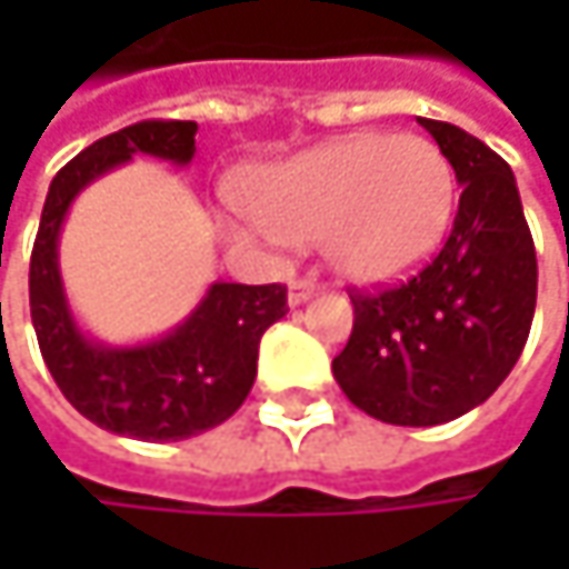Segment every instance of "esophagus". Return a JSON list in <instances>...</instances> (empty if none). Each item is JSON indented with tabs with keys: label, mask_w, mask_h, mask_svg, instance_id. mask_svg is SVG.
Masks as SVG:
<instances>
[{
	"label": "esophagus",
	"mask_w": 569,
	"mask_h": 569,
	"mask_svg": "<svg viewBox=\"0 0 569 569\" xmlns=\"http://www.w3.org/2000/svg\"><path fill=\"white\" fill-rule=\"evenodd\" d=\"M319 292V283L316 280H292L289 283V306H302L306 299H312Z\"/></svg>",
	"instance_id": "34e87169"
}]
</instances>
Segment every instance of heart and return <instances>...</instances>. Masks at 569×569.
Returning <instances> with one entry per match:
<instances>
[{
    "label": "heart",
    "instance_id": "heart-1",
    "mask_svg": "<svg viewBox=\"0 0 569 569\" xmlns=\"http://www.w3.org/2000/svg\"><path fill=\"white\" fill-rule=\"evenodd\" d=\"M253 230L233 243L322 240L326 263L352 283H392L421 270L445 243L458 180L425 134L362 131L250 171L233 190Z\"/></svg>",
    "mask_w": 569,
    "mask_h": 569
}]
</instances>
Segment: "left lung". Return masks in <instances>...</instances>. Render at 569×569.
Listing matches in <instances>:
<instances>
[{
	"mask_svg": "<svg viewBox=\"0 0 569 569\" xmlns=\"http://www.w3.org/2000/svg\"><path fill=\"white\" fill-rule=\"evenodd\" d=\"M418 121L461 183L455 227L411 280L349 289L352 336L332 359L356 408L408 428L455 421L495 396L537 306V253L508 161L448 121Z\"/></svg>",
	"mask_w": 569,
	"mask_h": 569,
	"instance_id": "obj_1",
	"label": "left lung"
}]
</instances>
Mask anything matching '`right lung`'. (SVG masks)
<instances>
[{
    "label": "right lung",
    "mask_w": 569,
    "mask_h": 569,
    "mask_svg": "<svg viewBox=\"0 0 569 569\" xmlns=\"http://www.w3.org/2000/svg\"><path fill=\"white\" fill-rule=\"evenodd\" d=\"M193 134V121H138L71 158L49 187L29 263L32 326L61 396L98 428L141 441H180L227 421L253 389L263 332L289 309L280 283H213L164 339L121 349L91 342L71 319L58 273L71 200L134 154L190 164Z\"/></svg>",
    "instance_id": "add662e5"
}]
</instances>
